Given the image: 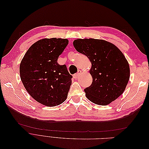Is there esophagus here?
Segmentation results:
<instances>
[{"mask_svg": "<svg viewBox=\"0 0 149 149\" xmlns=\"http://www.w3.org/2000/svg\"><path fill=\"white\" fill-rule=\"evenodd\" d=\"M81 70H79V71H78V73H76V74H74V75H73V78H74V79H77L78 76H79V74H81Z\"/></svg>", "mask_w": 149, "mask_h": 149, "instance_id": "obj_1", "label": "esophagus"}]
</instances>
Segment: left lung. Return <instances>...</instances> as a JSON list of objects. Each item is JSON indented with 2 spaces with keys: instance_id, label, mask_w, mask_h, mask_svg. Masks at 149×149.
Masks as SVG:
<instances>
[{
  "instance_id": "obj_1",
  "label": "left lung",
  "mask_w": 149,
  "mask_h": 149,
  "mask_svg": "<svg viewBox=\"0 0 149 149\" xmlns=\"http://www.w3.org/2000/svg\"><path fill=\"white\" fill-rule=\"evenodd\" d=\"M73 45L92 64L89 72L93 82L84 89L88 100L106 106L119 97L130 77L129 63L120 49L105 40L94 38L75 40Z\"/></svg>"
}]
</instances>
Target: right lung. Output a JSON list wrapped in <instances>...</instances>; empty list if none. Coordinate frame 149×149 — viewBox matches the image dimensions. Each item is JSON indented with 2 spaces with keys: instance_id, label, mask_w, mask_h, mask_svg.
I'll return each instance as SVG.
<instances>
[{
  "instance_id": "1",
  "label": "right lung",
  "mask_w": 149,
  "mask_h": 149,
  "mask_svg": "<svg viewBox=\"0 0 149 149\" xmlns=\"http://www.w3.org/2000/svg\"><path fill=\"white\" fill-rule=\"evenodd\" d=\"M68 44L62 38H45L31 45L20 65V78L30 95L47 106H55L67 97L73 78L58 58Z\"/></svg>"
}]
</instances>
